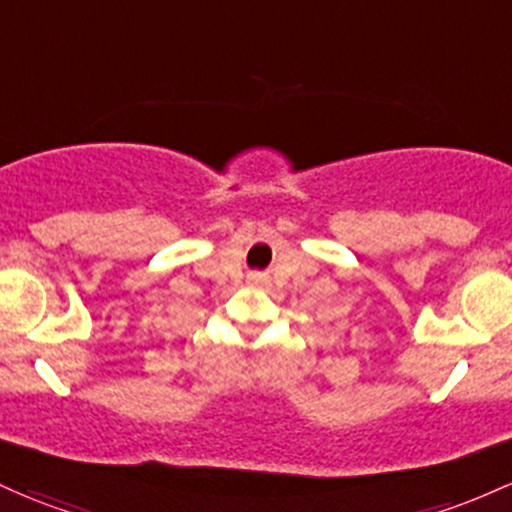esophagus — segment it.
<instances>
[{
  "mask_svg": "<svg viewBox=\"0 0 512 512\" xmlns=\"http://www.w3.org/2000/svg\"><path fill=\"white\" fill-rule=\"evenodd\" d=\"M269 279L265 277V274H250V284L252 286H267Z\"/></svg>",
  "mask_w": 512,
  "mask_h": 512,
  "instance_id": "obj_1",
  "label": "esophagus"
}]
</instances>
